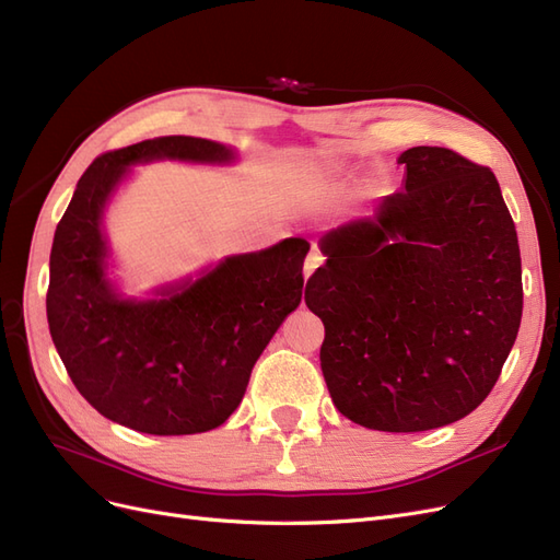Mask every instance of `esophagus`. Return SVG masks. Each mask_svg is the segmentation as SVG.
Listing matches in <instances>:
<instances>
[{
    "label": "esophagus",
    "mask_w": 560,
    "mask_h": 560,
    "mask_svg": "<svg viewBox=\"0 0 560 560\" xmlns=\"http://www.w3.org/2000/svg\"><path fill=\"white\" fill-rule=\"evenodd\" d=\"M319 264H322V254L313 249V252L308 254V257H306V264H303V278H311V273H313V270H315Z\"/></svg>",
    "instance_id": "34e87169"
}]
</instances>
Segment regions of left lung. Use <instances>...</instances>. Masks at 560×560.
<instances>
[{"label": "left lung", "instance_id": "1", "mask_svg": "<svg viewBox=\"0 0 560 560\" xmlns=\"http://www.w3.org/2000/svg\"><path fill=\"white\" fill-rule=\"evenodd\" d=\"M399 163L401 191L319 238L306 306L325 325L336 409L369 430L425 432L498 383L521 327V252L490 167L444 147Z\"/></svg>", "mask_w": 560, "mask_h": 560}]
</instances>
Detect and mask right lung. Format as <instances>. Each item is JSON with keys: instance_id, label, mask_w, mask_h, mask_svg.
<instances>
[{"instance_id": "1", "label": "right lung", "mask_w": 560, "mask_h": 560, "mask_svg": "<svg viewBox=\"0 0 560 560\" xmlns=\"http://www.w3.org/2000/svg\"><path fill=\"white\" fill-rule=\"evenodd\" d=\"M151 159L222 163L231 151L171 135L100 154L81 175L50 247L48 329L97 413L144 434L208 432L238 409L254 362L301 303L311 245L287 238L229 257L159 301L118 299L105 276L100 217L128 165Z\"/></svg>"}]
</instances>
